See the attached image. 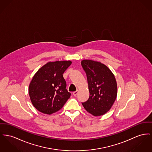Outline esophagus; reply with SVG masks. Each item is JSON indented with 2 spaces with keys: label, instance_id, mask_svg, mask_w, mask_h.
<instances>
[{
  "label": "esophagus",
  "instance_id": "obj_1",
  "mask_svg": "<svg viewBox=\"0 0 152 152\" xmlns=\"http://www.w3.org/2000/svg\"><path fill=\"white\" fill-rule=\"evenodd\" d=\"M78 91H74V92H73V95L74 96H77V95L78 94Z\"/></svg>",
  "mask_w": 152,
  "mask_h": 152
}]
</instances>
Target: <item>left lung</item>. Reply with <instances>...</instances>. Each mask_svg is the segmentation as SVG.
<instances>
[{"label": "left lung", "instance_id": "left-lung-1", "mask_svg": "<svg viewBox=\"0 0 152 152\" xmlns=\"http://www.w3.org/2000/svg\"><path fill=\"white\" fill-rule=\"evenodd\" d=\"M81 65L86 74L90 93L89 99L82 104L93 116L103 115L110 111L117 97L115 77L110 69L101 62L83 60Z\"/></svg>", "mask_w": 152, "mask_h": 152}]
</instances>
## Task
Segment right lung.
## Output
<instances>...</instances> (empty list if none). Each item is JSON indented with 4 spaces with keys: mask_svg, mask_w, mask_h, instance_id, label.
<instances>
[{
    "mask_svg": "<svg viewBox=\"0 0 152 152\" xmlns=\"http://www.w3.org/2000/svg\"><path fill=\"white\" fill-rule=\"evenodd\" d=\"M71 63L50 61L34 75L29 86V94L33 105L39 111L51 115L60 110L70 97L63 74Z\"/></svg>",
    "mask_w": 152,
    "mask_h": 152,
    "instance_id": "obj_1",
    "label": "right lung"
}]
</instances>
